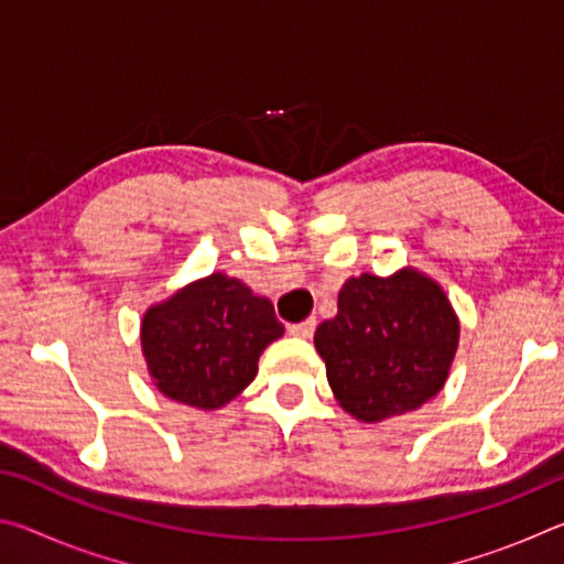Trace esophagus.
<instances>
[{
	"label": "esophagus",
	"mask_w": 564,
	"mask_h": 564,
	"mask_svg": "<svg viewBox=\"0 0 564 564\" xmlns=\"http://www.w3.org/2000/svg\"><path fill=\"white\" fill-rule=\"evenodd\" d=\"M289 330L295 338H311L313 330H316V318H305L303 323H293Z\"/></svg>",
	"instance_id": "obj_1"
}]
</instances>
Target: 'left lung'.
Listing matches in <instances>:
<instances>
[{"mask_svg": "<svg viewBox=\"0 0 564 564\" xmlns=\"http://www.w3.org/2000/svg\"><path fill=\"white\" fill-rule=\"evenodd\" d=\"M313 343L338 405L360 423H383L441 393L460 321L443 285L405 265L343 283L336 318L321 323Z\"/></svg>", "mask_w": 564, "mask_h": 564, "instance_id": "left-lung-1", "label": "left lung"}]
</instances>
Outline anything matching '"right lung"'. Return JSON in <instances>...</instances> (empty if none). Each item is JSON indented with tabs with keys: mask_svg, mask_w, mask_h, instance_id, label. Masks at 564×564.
Returning <instances> with one entry per match:
<instances>
[{
	"mask_svg": "<svg viewBox=\"0 0 564 564\" xmlns=\"http://www.w3.org/2000/svg\"><path fill=\"white\" fill-rule=\"evenodd\" d=\"M281 336L273 303L226 273L186 283L141 318V352L156 390L198 410L241 395L261 352Z\"/></svg>",
	"mask_w": 564,
	"mask_h": 564,
	"instance_id": "1",
	"label": "right lung"
}]
</instances>
